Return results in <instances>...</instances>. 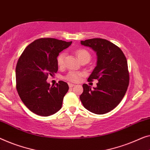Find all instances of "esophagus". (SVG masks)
I'll return each mask as SVG.
<instances>
[{
  "mask_svg": "<svg viewBox=\"0 0 150 150\" xmlns=\"http://www.w3.org/2000/svg\"><path fill=\"white\" fill-rule=\"evenodd\" d=\"M68 85H69V87L71 88V87H73V86H74L75 84H72V83H70V82H69Z\"/></svg>",
  "mask_w": 150,
  "mask_h": 150,
  "instance_id": "esophagus-1",
  "label": "esophagus"
}]
</instances>
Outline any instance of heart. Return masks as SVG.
<instances>
[{
	"label": "heart",
	"mask_w": 150,
	"mask_h": 150,
	"mask_svg": "<svg viewBox=\"0 0 150 150\" xmlns=\"http://www.w3.org/2000/svg\"><path fill=\"white\" fill-rule=\"evenodd\" d=\"M76 54L78 58L80 61L87 59L89 61L91 59V54L88 51L84 49H79L76 51ZM64 59H65V53H60L57 57V63L59 66H62L64 64ZM82 74L80 72H76L74 71H70L67 74L66 76V79L71 82H78L80 79V76Z\"/></svg>",
	"instance_id": "1"
}]
</instances>
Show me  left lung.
<instances>
[{"mask_svg": "<svg viewBox=\"0 0 150 150\" xmlns=\"http://www.w3.org/2000/svg\"><path fill=\"white\" fill-rule=\"evenodd\" d=\"M81 45L96 52L97 66L88 81L97 79V87L82 84L83 93L80 99L86 110L103 114L114 109L122 101L129 84L127 58L118 46L103 38L81 41Z\"/></svg>", "mask_w": 150, "mask_h": 150, "instance_id": "8db88e82", "label": "left lung"}]
</instances>
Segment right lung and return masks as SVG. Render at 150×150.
<instances>
[{
	"instance_id": "add662e5",
	"label": "right lung",
	"mask_w": 150,
	"mask_h": 150,
	"mask_svg": "<svg viewBox=\"0 0 150 150\" xmlns=\"http://www.w3.org/2000/svg\"><path fill=\"white\" fill-rule=\"evenodd\" d=\"M71 42L52 38L37 39L24 49L17 61V93L25 105L34 114L49 116L62 108L68 84L60 80L55 86H51L47 79L49 75L57 73V57Z\"/></svg>"
}]
</instances>
